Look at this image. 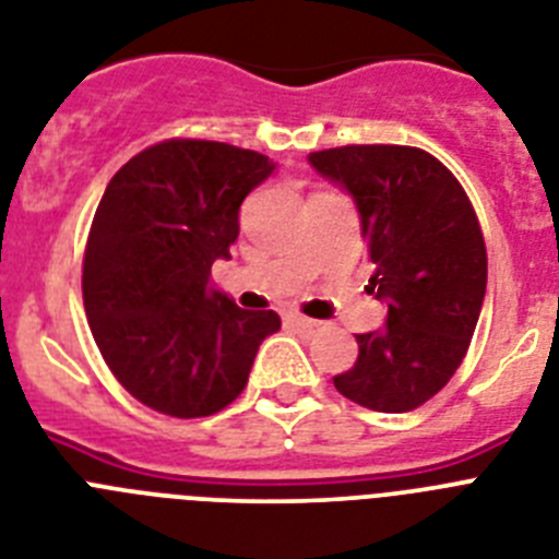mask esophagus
<instances>
[{"instance_id": "obj_1", "label": "esophagus", "mask_w": 559, "mask_h": 559, "mask_svg": "<svg viewBox=\"0 0 559 559\" xmlns=\"http://www.w3.org/2000/svg\"><path fill=\"white\" fill-rule=\"evenodd\" d=\"M287 323H289V326H295V330H304V332H316L318 326H321L318 321L298 316V312H287Z\"/></svg>"}]
</instances>
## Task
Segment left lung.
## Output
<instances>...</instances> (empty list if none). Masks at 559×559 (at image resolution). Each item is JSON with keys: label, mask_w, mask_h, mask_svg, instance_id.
<instances>
[{"label": "left lung", "mask_w": 559, "mask_h": 559, "mask_svg": "<svg viewBox=\"0 0 559 559\" xmlns=\"http://www.w3.org/2000/svg\"><path fill=\"white\" fill-rule=\"evenodd\" d=\"M309 164L355 201L386 304V326L355 335L358 360L335 389L374 412H412L447 386L475 335L486 243L472 201L435 156L401 144H349Z\"/></svg>", "instance_id": "obj_1"}]
</instances>
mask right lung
I'll return each mask as SVG.
<instances>
[{
    "label": "right lung",
    "instance_id": "1",
    "mask_svg": "<svg viewBox=\"0 0 559 559\" xmlns=\"http://www.w3.org/2000/svg\"><path fill=\"white\" fill-rule=\"evenodd\" d=\"M255 150L173 139L110 178L84 250L82 295L98 352L135 401L207 417L247 386L272 309H241L210 284L238 238L241 201L272 176Z\"/></svg>",
    "mask_w": 559,
    "mask_h": 559
}]
</instances>
